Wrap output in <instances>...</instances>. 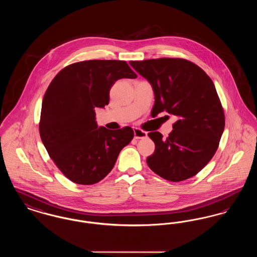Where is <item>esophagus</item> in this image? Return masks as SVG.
I'll return each instance as SVG.
<instances>
[{
    "label": "esophagus",
    "mask_w": 257,
    "mask_h": 257,
    "mask_svg": "<svg viewBox=\"0 0 257 257\" xmlns=\"http://www.w3.org/2000/svg\"><path fill=\"white\" fill-rule=\"evenodd\" d=\"M134 137L135 139H144L147 138V133L144 130H141L139 128H134Z\"/></svg>",
    "instance_id": "1"
}]
</instances>
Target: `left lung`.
Instances as JSON below:
<instances>
[{"label":"left lung","instance_id":"obj_1","mask_svg":"<svg viewBox=\"0 0 257 257\" xmlns=\"http://www.w3.org/2000/svg\"><path fill=\"white\" fill-rule=\"evenodd\" d=\"M155 94L152 113L166 110L178 119L166 140L148 133L155 144L148 167L162 178L179 182L195 176L216 153L224 129V112L211 78L194 62L177 58L131 61Z\"/></svg>","mask_w":257,"mask_h":257}]
</instances>
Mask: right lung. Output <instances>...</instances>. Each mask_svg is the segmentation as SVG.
I'll use <instances>...</instances> for the list:
<instances>
[{
    "mask_svg": "<svg viewBox=\"0 0 257 257\" xmlns=\"http://www.w3.org/2000/svg\"><path fill=\"white\" fill-rule=\"evenodd\" d=\"M137 77L125 61L91 60L67 65L52 80L42 101L39 134L51 159L70 181H101L132 141L129 126L98 127L95 108L109 104L110 87L118 79Z\"/></svg>",
    "mask_w": 257,
    "mask_h": 257,
    "instance_id": "obj_1",
    "label": "right lung"
}]
</instances>
